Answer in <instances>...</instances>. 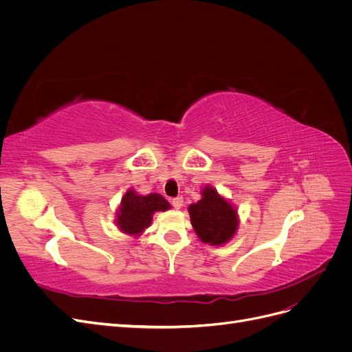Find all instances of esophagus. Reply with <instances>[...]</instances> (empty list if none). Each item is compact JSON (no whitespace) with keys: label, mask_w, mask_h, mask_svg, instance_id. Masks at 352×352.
<instances>
[{"label":"esophagus","mask_w":352,"mask_h":352,"mask_svg":"<svg viewBox=\"0 0 352 352\" xmlns=\"http://www.w3.org/2000/svg\"><path fill=\"white\" fill-rule=\"evenodd\" d=\"M172 206H173V208H176V210L182 208V206H184V198H182V197L173 198V199H172Z\"/></svg>","instance_id":"esophagus-1"}]
</instances>
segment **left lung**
Listing matches in <instances>:
<instances>
[{
  "label": "left lung",
  "instance_id": "8db88e82",
  "mask_svg": "<svg viewBox=\"0 0 352 352\" xmlns=\"http://www.w3.org/2000/svg\"><path fill=\"white\" fill-rule=\"evenodd\" d=\"M188 210L194 230L204 243L221 245L235 235L238 228L236 210L221 198L214 188L206 186L202 198L197 204H190Z\"/></svg>",
  "mask_w": 352,
  "mask_h": 352
}]
</instances>
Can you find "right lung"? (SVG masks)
Masks as SVG:
<instances>
[{"instance_id":"1","label":"right lung","mask_w":352,"mask_h":352,"mask_svg":"<svg viewBox=\"0 0 352 352\" xmlns=\"http://www.w3.org/2000/svg\"><path fill=\"white\" fill-rule=\"evenodd\" d=\"M168 208L170 204L160 194L142 197L129 189L122 199L116 221L122 232L129 235H140L144 229L151 225L155 211H166Z\"/></svg>"}]
</instances>
